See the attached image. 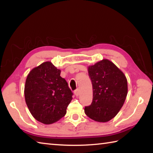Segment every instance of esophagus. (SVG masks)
<instances>
[{"instance_id": "obj_1", "label": "esophagus", "mask_w": 153, "mask_h": 153, "mask_svg": "<svg viewBox=\"0 0 153 153\" xmlns=\"http://www.w3.org/2000/svg\"><path fill=\"white\" fill-rule=\"evenodd\" d=\"M74 94H76V96H79V94H80L79 89H77V90H75V91H74Z\"/></svg>"}]
</instances>
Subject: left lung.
<instances>
[{"mask_svg": "<svg viewBox=\"0 0 153 153\" xmlns=\"http://www.w3.org/2000/svg\"><path fill=\"white\" fill-rule=\"evenodd\" d=\"M93 90L92 104L85 107L88 117L97 122H107L123 107L128 94V81L113 62L102 59L88 66Z\"/></svg>", "mask_w": 153, "mask_h": 153, "instance_id": "obj_1", "label": "left lung"}]
</instances>
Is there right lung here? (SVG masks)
Returning a JSON list of instances; mask_svg holds the SVG:
<instances>
[{"label": "right lung", "mask_w": 153, "mask_h": 153, "mask_svg": "<svg viewBox=\"0 0 153 153\" xmlns=\"http://www.w3.org/2000/svg\"><path fill=\"white\" fill-rule=\"evenodd\" d=\"M60 74V69L46 61L32 69L25 80V102L33 117L44 124L64 117L72 100L73 93Z\"/></svg>", "instance_id": "right-lung-1"}]
</instances>
